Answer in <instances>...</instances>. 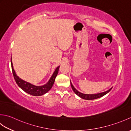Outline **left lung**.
I'll return each mask as SVG.
<instances>
[{"instance_id":"obj_1","label":"left lung","mask_w":131,"mask_h":131,"mask_svg":"<svg viewBox=\"0 0 131 131\" xmlns=\"http://www.w3.org/2000/svg\"><path fill=\"white\" fill-rule=\"evenodd\" d=\"M71 88L73 89V91L75 92L77 95L79 97H80V98H82L84 100H94L96 99H99L102 96H104V95H105L106 94H107L108 92H109L110 91V90H112V88H110V90H108V91L104 92H102V93H97V94H84L82 93H80V92H79L78 91H77L75 88H74V87L73 86V85L72 84V83H71Z\"/></svg>"}]
</instances>
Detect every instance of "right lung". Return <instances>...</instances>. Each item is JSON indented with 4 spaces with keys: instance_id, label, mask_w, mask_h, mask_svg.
<instances>
[{
    "instance_id": "1",
    "label": "right lung",
    "mask_w": 131,
    "mask_h": 131,
    "mask_svg": "<svg viewBox=\"0 0 131 131\" xmlns=\"http://www.w3.org/2000/svg\"><path fill=\"white\" fill-rule=\"evenodd\" d=\"M11 66H12V70L14 78H15V81L17 85L25 92L34 96H39L43 95V94L46 93L47 92H48L51 90L53 85L54 84L56 77L57 75L58 70H59L60 68V66H58L56 69L53 74L51 78H50L47 84L42 86H36L30 84V83L28 82L24 81V80H22L17 75L15 71L13 69V63L12 62V57H11Z\"/></svg>"
}]
</instances>
